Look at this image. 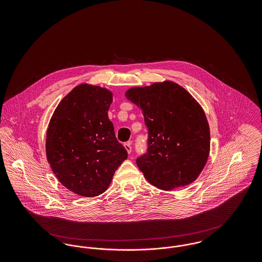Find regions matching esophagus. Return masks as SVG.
<instances>
[{
    "instance_id": "34e87169",
    "label": "esophagus",
    "mask_w": 262,
    "mask_h": 262,
    "mask_svg": "<svg viewBox=\"0 0 262 262\" xmlns=\"http://www.w3.org/2000/svg\"><path fill=\"white\" fill-rule=\"evenodd\" d=\"M125 148L126 149V151H127V153H128V154L132 152V144H130V142H129V141H128V142H125Z\"/></svg>"
}]
</instances>
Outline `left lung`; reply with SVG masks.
<instances>
[{"label":"left lung","mask_w":262,"mask_h":262,"mask_svg":"<svg viewBox=\"0 0 262 262\" xmlns=\"http://www.w3.org/2000/svg\"><path fill=\"white\" fill-rule=\"evenodd\" d=\"M125 96L141 110L147 127V149L137 158L146 180L164 190L192 183L210 147L209 126L200 104L171 81L130 88Z\"/></svg>","instance_id":"obj_1"}]
</instances>
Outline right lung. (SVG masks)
Wrapping results in <instances>:
<instances>
[{
    "label": "right lung",
    "mask_w": 262,
    "mask_h": 262,
    "mask_svg": "<svg viewBox=\"0 0 262 262\" xmlns=\"http://www.w3.org/2000/svg\"><path fill=\"white\" fill-rule=\"evenodd\" d=\"M112 93L81 84L60 102L46 138L47 159L67 188L93 198L104 192L127 152L108 118Z\"/></svg>",
    "instance_id": "add662e5"
}]
</instances>
